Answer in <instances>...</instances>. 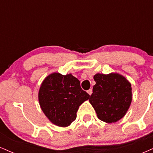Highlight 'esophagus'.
<instances>
[{
  "instance_id": "1",
  "label": "esophagus",
  "mask_w": 153,
  "mask_h": 153,
  "mask_svg": "<svg viewBox=\"0 0 153 153\" xmlns=\"http://www.w3.org/2000/svg\"><path fill=\"white\" fill-rule=\"evenodd\" d=\"M87 92H88V94L89 95H91L92 94V93H93V91H92V89H89V90H88L87 91Z\"/></svg>"
}]
</instances>
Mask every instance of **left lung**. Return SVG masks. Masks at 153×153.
Returning <instances> with one entry per match:
<instances>
[{"label":"left lung","mask_w":153,"mask_h":153,"mask_svg":"<svg viewBox=\"0 0 153 153\" xmlns=\"http://www.w3.org/2000/svg\"><path fill=\"white\" fill-rule=\"evenodd\" d=\"M94 78L96 85L89 101L98 118L106 123L117 122L130 106L132 99L130 82L118 73H97Z\"/></svg>","instance_id":"1"}]
</instances>
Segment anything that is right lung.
Returning a JSON list of instances; mask_svg holds the SVG:
<instances>
[{
    "instance_id": "1",
    "label": "right lung",
    "mask_w": 153,
    "mask_h": 153,
    "mask_svg": "<svg viewBox=\"0 0 153 153\" xmlns=\"http://www.w3.org/2000/svg\"><path fill=\"white\" fill-rule=\"evenodd\" d=\"M89 97L78 79L71 74H50L39 91V102L44 114L51 122L62 127L74 122L79 106Z\"/></svg>"
}]
</instances>
